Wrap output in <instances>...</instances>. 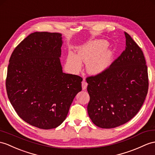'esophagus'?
<instances>
[{
    "label": "esophagus",
    "mask_w": 155,
    "mask_h": 155,
    "mask_svg": "<svg viewBox=\"0 0 155 155\" xmlns=\"http://www.w3.org/2000/svg\"><path fill=\"white\" fill-rule=\"evenodd\" d=\"M87 87V83L86 82V81L85 80V79H84V81H82V89L85 90V89H86Z\"/></svg>",
    "instance_id": "esophagus-1"
}]
</instances>
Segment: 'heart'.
<instances>
[{
  "mask_svg": "<svg viewBox=\"0 0 155 155\" xmlns=\"http://www.w3.org/2000/svg\"><path fill=\"white\" fill-rule=\"evenodd\" d=\"M108 43L105 40L91 41L80 48L78 55L70 53L67 62L71 70L78 72L82 67L81 61L87 63V68L91 74H98L106 70L110 65L114 56L111 49H107Z\"/></svg>",
  "mask_w": 155,
  "mask_h": 155,
  "instance_id": "b5f03b06",
  "label": "heart"
}]
</instances>
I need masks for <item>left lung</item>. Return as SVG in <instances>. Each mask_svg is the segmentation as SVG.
Listing matches in <instances>:
<instances>
[{"mask_svg":"<svg viewBox=\"0 0 155 155\" xmlns=\"http://www.w3.org/2000/svg\"><path fill=\"white\" fill-rule=\"evenodd\" d=\"M126 49L108 68L86 78L90 101L87 112L93 123L114 128L133 118L148 92L147 66L143 51L126 32Z\"/></svg>","mask_w":155,"mask_h":155,"instance_id":"obj_1","label":"left lung"}]
</instances>
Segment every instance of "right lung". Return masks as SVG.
<instances>
[{
    "instance_id": "obj_1",
    "label": "right lung",
    "mask_w": 155,
    "mask_h": 155,
    "mask_svg": "<svg viewBox=\"0 0 155 155\" xmlns=\"http://www.w3.org/2000/svg\"><path fill=\"white\" fill-rule=\"evenodd\" d=\"M58 33H31L15 48L6 80L8 97L18 115L30 125L49 130L66 119L82 78L62 71Z\"/></svg>"
}]
</instances>
